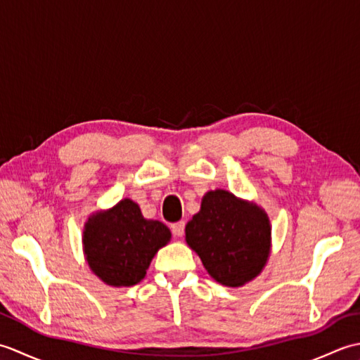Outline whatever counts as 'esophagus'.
Masks as SVG:
<instances>
[{
    "label": "esophagus",
    "instance_id": "34e87169",
    "mask_svg": "<svg viewBox=\"0 0 360 360\" xmlns=\"http://www.w3.org/2000/svg\"><path fill=\"white\" fill-rule=\"evenodd\" d=\"M184 229H186L184 221H179V223L172 224V232H173L174 236H182V235H184Z\"/></svg>",
    "mask_w": 360,
    "mask_h": 360
}]
</instances>
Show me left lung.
<instances>
[{
  "mask_svg": "<svg viewBox=\"0 0 360 360\" xmlns=\"http://www.w3.org/2000/svg\"><path fill=\"white\" fill-rule=\"evenodd\" d=\"M186 241L212 278L238 288L263 271L271 252V223L257 204L227 190H210L186 226Z\"/></svg>",
  "mask_w": 360,
  "mask_h": 360,
  "instance_id": "obj_1",
  "label": "left lung"
}]
</instances>
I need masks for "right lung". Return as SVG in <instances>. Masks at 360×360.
<instances>
[{
	"mask_svg": "<svg viewBox=\"0 0 360 360\" xmlns=\"http://www.w3.org/2000/svg\"><path fill=\"white\" fill-rule=\"evenodd\" d=\"M170 238V229L143 218L139 205L125 198L112 209L91 215L82 240L91 271L106 285L120 288L139 283Z\"/></svg>",
	"mask_w": 360,
	"mask_h": 360,
	"instance_id": "add662e5",
	"label": "right lung"
}]
</instances>
